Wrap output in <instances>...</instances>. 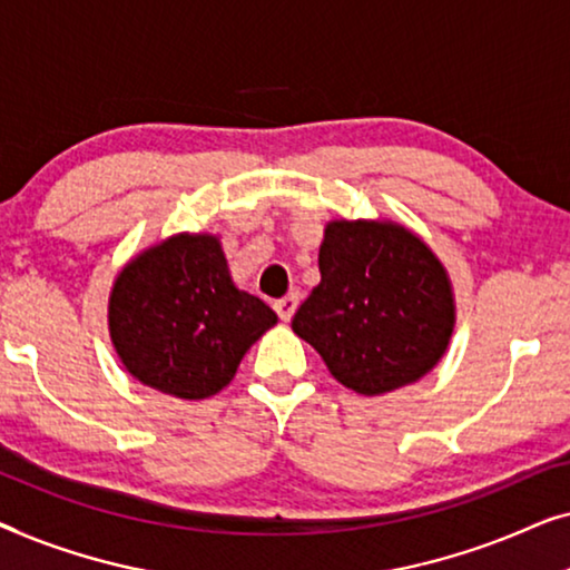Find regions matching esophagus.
<instances>
[{"label":"esophagus","instance_id":"34e87169","mask_svg":"<svg viewBox=\"0 0 570 570\" xmlns=\"http://www.w3.org/2000/svg\"><path fill=\"white\" fill-rule=\"evenodd\" d=\"M295 308H298V293H287L285 298L275 301V311H277V316L283 318V322H291Z\"/></svg>","mask_w":570,"mask_h":570}]
</instances>
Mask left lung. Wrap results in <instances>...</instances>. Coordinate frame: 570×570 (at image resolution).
<instances>
[{
	"label": "left lung",
	"mask_w": 570,
	"mask_h": 570,
	"mask_svg": "<svg viewBox=\"0 0 570 570\" xmlns=\"http://www.w3.org/2000/svg\"><path fill=\"white\" fill-rule=\"evenodd\" d=\"M318 283L293 316L340 384L376 396L423 379L454 330L446 269L394 223L337 220L318 248Z\"/></svg>",
	"instance_id": "1"
}]
</instances>
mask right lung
Here are the masks:
<instances>
[{"instance_id":"right-lung-1","label":"right lung","mask_w":570,"mask_h":570,"mask_svg":"<svg viewBox=\"0 0 570 570\" xmlns=\"http://www.w3.org/2000/svg\"><path fill=\"white\" fill-rule=\"evenodd\" d=\"M277 322L238 291L215 236H174L116 277L108 326L121 363L142 384L205 400L236 376L246 350Z\"/></svg>"}]
</instances>
